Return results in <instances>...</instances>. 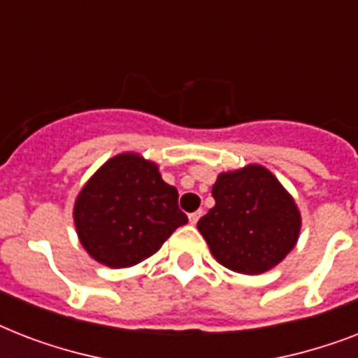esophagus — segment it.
<instances>
[{
	"label": "esophagus",
	"mask_w": 358,
	"mask_h": 358,
	"mask_svg": "<svg viewBox=\"0 0 358 358\" xmlns=\"http://www.w3.org/2000/svg\"><path fill=\"white\" fill-rule=\"evenodd\" d=\"M201 215H202V210H199V212L189 213V223H191V224H196V221L201 219Z\"/></svg>",
	"instance_id": "obj_1"
}]
</instances>
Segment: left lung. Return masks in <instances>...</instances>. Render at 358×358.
Instances as JSON below:
<instances>
[{
	"instance_id": "left-lung-1",
	"label": "left lung",
	"mask_w": 358,
	"mask_h": 358,
	"mask_svg": "<svg viewBox=\"0 0 358 358\" xmlns=\"http://www.w3.org/2000/svg\"><path fill=\"white\" fill-rule=\"evenodd\" d=\"M212 195L215 206L196 229L221 266L260 275L280 264L297 243L299 208L266 167L252 163L221 173Z\"/></svg>"
}]
</instances>
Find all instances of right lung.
<instances>
[{
	"label": "right lung",
	"mask_w": 358,
	"mask_h": 358,
	"mask_svg": "<svg viewBox=\"0 0 358 358\" xmlns=\"http://www.w3.org/2000/svg\"><path fill=\"white\" fill-rule=\"evenodd\" d=\"M185 223L176 187L163 182L156 163L135 152L103 163L74 204V224L83 249L115 269L146 260Z\"/></svg>",
	"instance_id": "1"
}]
</instances>
